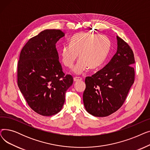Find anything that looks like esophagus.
Masks as SVG:
<instances>
[{
  "instance_id": "1",
  "label": "esophagus",
  "mask_w": 150,
  "mask_h": 150,
  "mask_svg": "<svg viewBox=\"0 0 150 150\" xmlns=\"http://www.w3.org/2000/svg\"><path fill=\"white\" fill-rule=\"evenodd\" d=\"M82 80V78L80 77H74V81H81Z\"/></svg>"
}]
</instances>
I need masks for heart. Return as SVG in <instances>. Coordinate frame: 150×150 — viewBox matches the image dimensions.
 I'll list each match as a JSON object with an SVG mask.
<instances>
[{
	"label": "heart",
	"instance_id": "b5f03b06",
	"mask_svg": "<svg viewBox=\"0 0 150 150\" xmlns=\"http://www.w3.org/2000/svg\"><path fill=\"white\" fill-rule=\"evenodd\" d=\"M111 41L105 35L80 32L70 39L69 45L61 50V61L68 68H72L78 57L74 73L81 74L88 69H96L103 64L111 50Z\"/></svg>",
	"mask_w": 150,
	"mask_h": 150
}]
</instances>
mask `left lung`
<instances>
[{
    "label": "left lung",
    "instance_id": "1",
    "mask_svg": "<svg viewBox=\"0 0 150 150\" xmlns=\"http://www.w3.org/2000/svg\"><path fill=\"white\" fill-rule=\"evenodd\" d=\"M117 50L108 64L85 79L83 103L88 113L106 117L123 104L134 81V53L128 44L117 36Z\"/></svg>",
    "mask_w": 150,
    "mask_h": 150
}]
</instances>
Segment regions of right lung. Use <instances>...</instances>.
<instances>
[{
	"instance_id": "right-lung-1",
	"label": "right lung",
	"mask_w": 150,
	"mask_h": 150,
	"mask_svg": "<svg viewBox=\"0 0 150 150\" xmlns=\"http://www.w3.org/2000/svg\"><path fill=\"white\" fill-rule=\"evenodd\" d=\"M65 36L60 30L47 29L29 39L21 50L18 65V87L29 106L36 113H58L73 77L65 75L56 44Z\"/></svg>"
}]
</instances>
